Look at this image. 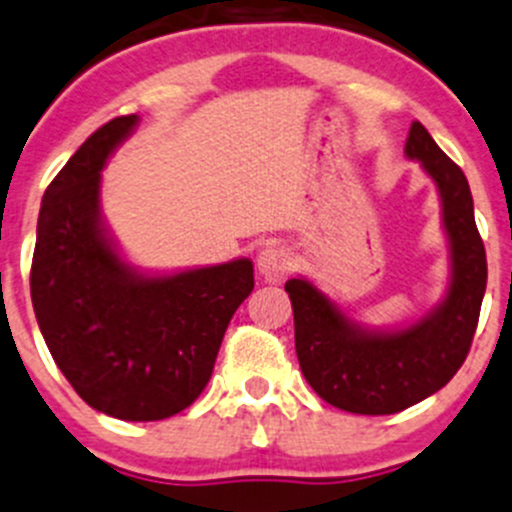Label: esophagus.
I'll list each match as a JSON object with an SVG mask.
<instances>
[{
    "label": "esophagus",
    "mask_w": 512,
    "mask_h": 512,
    "mask_svg": "<svg viewBox=\"0 0 512 512\" xmlns=\"http://www.w3.org/2000/svg\"><path fill=\"white\" fill-rule=\"evenodd\" d=\"M256 266H259L261 279L276 284V281L286 279V274L291 271V253L284 246H266L261 248Z\"/></svg>",
    "instance_id": "obj_1"
}]
</instances>
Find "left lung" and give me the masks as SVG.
<instances>
[{
    "label": "left lung",
    "mask_w": 512,
    "mask_h": 512,
    "mask_svg": "<svg viewBox=\"0 0 512 512\" xmlns=\"http://www.w3.org/2000/svg\"><path fill=\"white\" fill-rule=\"evenodd\" d=\"M407 158L420 160L442 198L452 279L445 301L399 332H367L311 281L289 279L296 357L324 402L354 415H394L445 387L470 352L488 284L485 246L475 226L465 173L412 123Z\"/></svg>",
    "instance_id": "8db88e82"
}]
</instances>
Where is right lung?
I'll return each instance as SVG.
<instances>
[{
  "label": "right lung",
  "mask_w": 512,
  "mask_h": 512,
  "mask_svg": "<svg viewBox=\"0 0 512 512\" xmlns=\"http://www.w3.org/2000/svg\"><path fill=\"white\" fill-rule=\"evenodd\" d=\"M135 125L120 115L97 128L47 186L29 291L52 359L87 405L153 422L206 389L253 264L143 276L120 259L100 221V170Z\"/></svg>",
  "instance_id": "right-lung-1"
}]
</instances>
